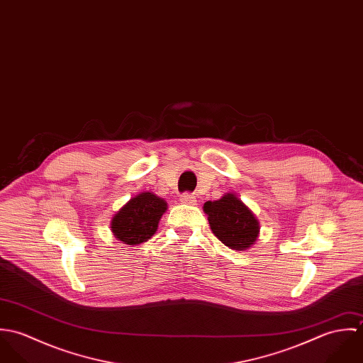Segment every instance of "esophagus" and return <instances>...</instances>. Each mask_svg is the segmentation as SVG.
<instances>
[{"mask_svg": "<svg viewBox=\"0 0 363 363\" xmlns=\"http://www.w3.org/2000/svg\"><path fill=\"white\" fill-rule=\"evenodd\" d=\"M180 201L184 203V204H189V206H194V204H196V199H194V196L190 194V193H183V194L180 196Z\"/></svg>", "mask_w": 363, "mask_h": 363, "instance_id": "obj_1", "label": "esophagus"}]
</instances>
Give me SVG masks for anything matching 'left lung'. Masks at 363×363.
I'll return each mask as SVG.
<instances>
[{"label":"left lung","mask_w":363,"mask_h":363,"mask_svg":"<svg viewBox=\"0 0 363 363\" xmlns=\"http://www.w3.org/2000/svg\"><path fill=\"white\" fill-rule=\"evenodd\" d=\"M204 212L208 215L212 233L225 246L243 252L257 240L259 220L235 194L226 193L216 201H207Z\"/></svg>","instance_id":"1"}]
</instances>
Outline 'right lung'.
Returning a JSON list of instances; mask_svg holds the SVG:
<instances>
[{"label":"right lung","instance_id":"1","mask_svg":"<svg viewBox=\"0 0 363 363\" xmlns=\"http://www.w3.org/2000/svg\"><path fill=\"white\" fill-rule=\"evenodd\" d=\"M167 209L163 199L144 191L131 199L111 219L114 238L124 245L135 246L152 238L157 223Z\"/></svg>","mask_w":363,"mask_h":363}]
</instances>
